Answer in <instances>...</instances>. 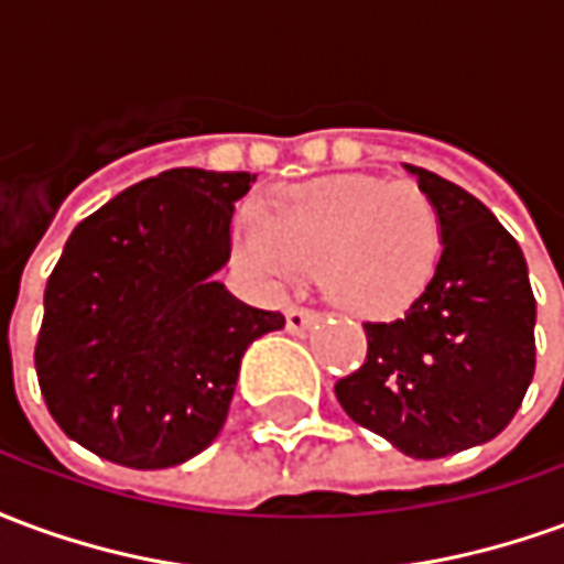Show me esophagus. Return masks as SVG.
<instances>
[{
	"mask_svg": "<svg viewBox=\"0 0 564 564\" xmlns=\"http://www.w3.org/2000/svg\"><path fill=\"white\" fill-rule=\"evenodd\" d=\"M317 323V311H311V307L302 305H290L286 307V329L293 332V335H302L311 326Z\"/></svg>",
	"mask_w": 564,
	"mask_h": 564,
	"instance_id": "34e87169",
	"label": "esophagus"
}]
</instances>
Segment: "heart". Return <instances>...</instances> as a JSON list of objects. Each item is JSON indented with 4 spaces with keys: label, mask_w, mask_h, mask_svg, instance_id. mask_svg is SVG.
<instances>
[{
    "label": "heart",
    "mask_w": 564,
    "mask_h": 564,
    "mask_svg": "<svg viewBox=\"0 0 564 564\" xmlns=\"http://www.w3.org/2000/svg\"><path fill=\"white\" fill-rule=\"evenodd\" d=\"M444 247L435 202L414 181L338 174L293 186L247 214L235 253L269 283L319 269L332 302L356 317H387L432 281Z\"/></svg>",
    "instance_id": "obj_1"
}]
</instances>
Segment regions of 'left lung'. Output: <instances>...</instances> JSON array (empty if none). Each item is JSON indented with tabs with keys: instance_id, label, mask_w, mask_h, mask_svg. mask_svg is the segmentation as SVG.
<instances>
[{
	"instance_id": "1",
	"label": "left lung",
	"mask_w": 564,
	"mask_h": 564,
	"mask_svg": "<svg viewBox=\"0 0 564 564\" xmlns=\"http://www.w3.org/2000/svg\"><path fill=\"white\" fill-rule=\"evenodd\" d=\"M435 202L444 247L395 319H368L366 362L335 383L347 416L414 459L486 444L534 375V293L517 238L480 198L404 165Z\"/></svg>"
}]
</instances>
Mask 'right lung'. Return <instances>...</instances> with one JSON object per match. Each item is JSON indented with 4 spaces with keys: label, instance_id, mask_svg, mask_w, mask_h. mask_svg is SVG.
<instances>
[{
    "label": "right lung",
    "instance_id": "obj_1",
    "mask_svg": "<svg viewBox=\"0 0 564 564\" xmlns=\"http://www.w3.org/2000/svg\"><path fill=\"white\" fill-rule=\"evenodd\" d=\"M257 174L169 169L68 235L44 286L35 375L56 425L127 468H169L226 423L241 356L281 311L210 274L229 259L235 202Z\"/></svg>",
    "mask_w": 564,
    "mask_h": 564
}]
</instances>
